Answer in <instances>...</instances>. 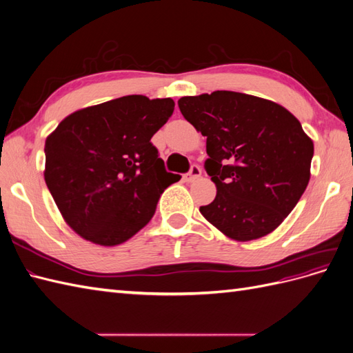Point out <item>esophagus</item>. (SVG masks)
Segmentation results:
<instances>
[{
  "label": "esophagus",
  "instance_id": "esophagus-1",
  "mask_svg": "<svg viewBox=\"0 0 353 353\" xmlns=\"http://www.w3.org/2000/svg\"><path fill=\"white\" fill-rule=\"evenodd\" d=\"M200 175H201V169L197 165H194V166H191L190 172H187L184 175V181L185 183H193V181H196Z\"/></svg>",
  "mask_w": 353,
  "mask_h": 353
}]
</instances>
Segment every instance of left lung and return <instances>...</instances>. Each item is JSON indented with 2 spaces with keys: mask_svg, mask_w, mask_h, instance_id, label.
<instances>
[{
  "mask_svg": "<svg viewBox=\"0 0 353 353\" xmlns=\"http://www.w3.org/2000/svg\"><path fill=\"white\" fill-rule=\"evenodd\" d=\"M178 105L206 137L205 169L218 190L201 215L237 241L272 232L311 176L314 143L301 122L280 104L234 91L183 97Z\"/></svg>",
  "mask_w": 353,
  "mask_h": 353,
  "instance_id": "1",
  "label": "left lung"
}]
</instances>
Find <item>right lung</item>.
Here are the masks:
<instances>
[{
  "label": "right lung",
  "mask_w": 353,
  "mask_h": 353,
  "mask_svg": "<svg viewBox=\"0 0 353 353\" xmlns=\"http://www.w3.org/2000/svg\"><path fill=\"white\" fill-rule=\"evenodd\" d=\"M174 108L172 99L126 95L69 114L48 135L46 184L81 237L116 245L150 222L160 194L181 179L150 141Z\"/></svg>",
  "instance_id": "obj_1"
}]
</instances>
